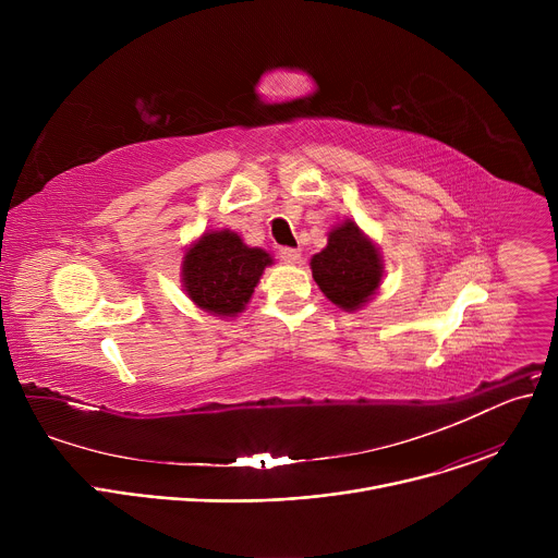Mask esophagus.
Returning a JSON list of instances; mask_svg holds the SVG:
<instances>
[{"instance_id":"34e87169","label":"esophagus","mask_w":558,"mask_h":558,"mask_svg":"<svg viewBox=\"0 0 558 558\" xmlns=\"http://www.w3.org/2000/svg\"><path fill=\"white\" fill-rule=\"evenodd\" d=\"M300 252L298 250H289V247H284V250H280V260L284 263V265H298L300 263Z\"/></svg>"}]
</instances>
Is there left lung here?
<instances>
[{
	"instance_id": "left-lung-1",
	"label": "left lung",
	"mask_w": 558,
	"mask_h": 558,
	"mask_svg": "<svg viewBox=\"0 0 558 558\" xmlns=\"http://www.w3.org/2000/svg\"><path fill=\"white\" fill-rule=\"evenodd\" d=\"M308 265L320 291L344 311H357L368 304L384 280L379 247L351 218L329 231L327 247L315 254Z\"/></svg>"
}]
</instances>
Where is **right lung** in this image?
Masks as SVG:
<instances>
[{
    "label": "right lung",
    "mask_w": 558,
    "mask_h": 558,
    "mask_svg": "<svg viewBox=\"0 0 558 558\" xmlns=\"http://www.w3.org/2000/svg\"><path fill=\"white\" fill-rule=\"evenodd\" d=\"M269 265H274L271 254L245 245L235 231L209 229L185 250L181 282L198 308L235 317L250 304Z\"/></svg>",
    "instance_id": "1"
}]
</instances>
